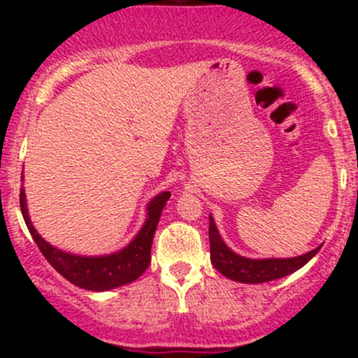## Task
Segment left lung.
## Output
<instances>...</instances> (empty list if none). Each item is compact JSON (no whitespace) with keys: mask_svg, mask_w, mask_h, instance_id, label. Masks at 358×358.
Masks as SVG:
<instances>
[{"mask_svg":"<svg viewBox=\"0 0 358 358\" xmlns=\"http://www.w3.org/2000/svg\"><path fill=\"white\" fill-rule=\"evenodd\" d=\"M208 224V239H210V259L213 268L224 274L225 278L232 281L249 282V285H257V282H268L273 279L285 278L287 274L294 273L299 268L306 264L311 257L318 252L320 248H316L303 256L291 257V259H248L237 256L232 252L227 245L224 244L222 237L219 236L215 224L212 217Z\"/></svg>","mask_w":358,"mask_h":358,"instance_id":"obj_1","label":"left lung"}]
</instances>
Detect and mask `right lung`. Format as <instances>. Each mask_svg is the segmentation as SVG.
<instances>
[{
  "label": "right lung",
  "mask_w": 358,
  "mask_h": 358,
  "mask_svg": "<svg viewBox=\"0 0 358 358\" xmlns=\"http://www.w3.org/2000/svg\"><path fill=\"white\" fill-rule=\"evenodd\" d=\"M170 195V192H163L151 200L148 205V219L145 225L127 248L116 254L101 257L73 256V254H67L64 250L52 248L48 242H45L40 237V234H36L35 227L31 225L23 190L20 192V207H22L24 224H27L28 231L38 245L40 252L50 262V266L57 273L62 274L67 281H71L72 285L84 287V289L106 291L136 281L148 269L151 262V244H153L156 225H158L159 215H162L163 207H165Z\"/></svg>",
  "instance_id": "obj_1"
}]
</instances>
